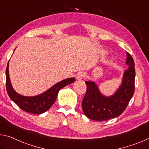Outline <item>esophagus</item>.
<instances>
[{"mask_svg": "<svg viewBox=\"0 0 149 149\" xmlns=\"http://www.w3.org/2000/svg\"><path fill=\"white\" fill-rule=\"evenodd\" d=\"M86 74H85L84 72H79V74H77V79H78V80H81L82 79H84V77H86Z\"/></svg>", "mask_w": 149, "mask_h": 149, "instance_id": "esophagus-1", "label": "esophagus"}]
</instances>
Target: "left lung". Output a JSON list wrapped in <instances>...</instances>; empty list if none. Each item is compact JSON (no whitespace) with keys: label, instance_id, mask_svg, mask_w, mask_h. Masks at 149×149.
<instances>
[{"label":"left lung","instance_id":"1","mask_svg":"<svg viewBox=\"0 0 149 149\" xmlns=\"http://www.w3.org/2000/svg\"><path fill=\"white\" fill-rule=\"evenodd\" d=\"M128 69L124 72L122 84L110 97L101 93L95 82L86 81L87 90L82 101V109L87 117L94 121H104L119 116L125 110L134 91V60L127 52Z\"/></svg>","mask_w":149,"mask_h":149}]
</instances>
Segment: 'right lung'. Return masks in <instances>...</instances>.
Instances as JSON below:
<instances>
[{
  "instance_id": "right-lung-1",
  "label": "right lung",
  "mask_w": 149,
  "mask_h": 149,
  "mask_svg": "<svg viewBox=\"0 0 149 149\" xmlns=\"http://www.w3.org/2000/svg\"><path fill=\"white\" fill-rule=\"evenodd\" d=\"M6 91L10 98L24 111L32 114H42L52 107L57 98L58 91L75 81L74 77L62 80L54 85L40 95L26 97L21 95L14 90L10 83L8 72V63L6 70Z\"/></svg>"
}]
</instances>
